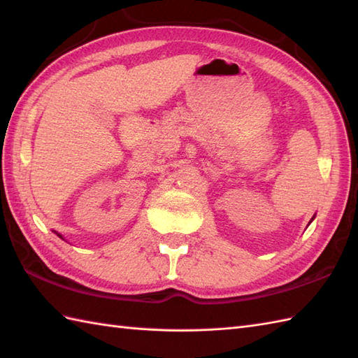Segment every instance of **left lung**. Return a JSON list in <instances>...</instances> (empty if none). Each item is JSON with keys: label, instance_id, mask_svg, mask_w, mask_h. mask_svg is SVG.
I'll use <instances>...</instances> for the list:
<instances>
[{"label": "left lung", "instance_id": "obj_1", "mask_svg": "<svg viewBox=\"0 0 358 358\" xmlns=\"http://www.w3.org/2000/svg\"><path fill=\"white\" fill-rule=\"evenodd\" d=\"M313 220H314V218H313Z\"/></svg>", "mask_w": 358, "mask_h": 358}]
</instances>
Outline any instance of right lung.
I'll return each instance as SVG.
<instances>
[{
    "instance_id": "1",
    "label": "right lung",
    "mask_w": 358,
    "mask_h": 358,
    "mask_svg": "<svg viewBox=\"0 0 358 358\" xmlns=\"http://www.w3.org/2000/svg\"><path fill=\"white\" fill-rule=\"evenodd\" d=\"M58 237H59V238H63V237H62V235H59V234H58Z\"/></svg>"
}]
</instances>
